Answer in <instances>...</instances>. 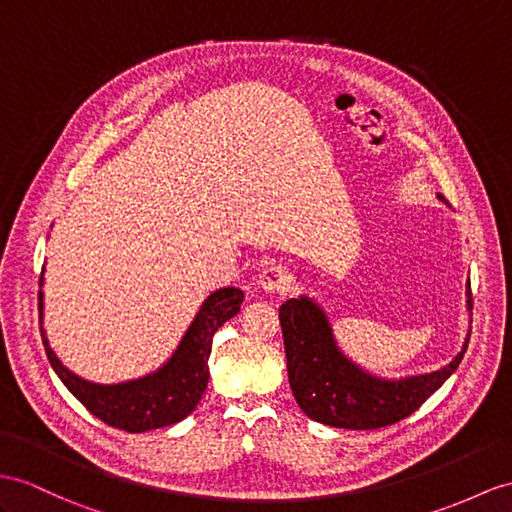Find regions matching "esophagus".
Wrapping results in <instances>:
<instances>
[{
	"mask_svg": "<svg viewBox=\"0 0 512 512\" xmlns=\"http://www.w3.org/2000/svg\"><path fill=\"white\" fill-rule=\"evenodd\" d=\"M258 284L269 293H284L291 289V273L282 265H267L258 273Z\"/></svg>",
	"mask_w": 512,
	"mask_h": 512,
	"instance_id": "34e87169",
	"label": "esophagus"
}]
</instances>
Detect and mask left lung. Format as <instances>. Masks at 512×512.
<instances>
[{"mask_svg": "<svg viewBox=\"0 0 512 512\" xmlns=\"http://www.w3.org/2000/svg\"><path fill=\"white\" fill-rule=\"evenodd\" d=\"M439 199L447 204L443 195ZM471 306L467 284V308ZM280 326L291 391L299 408L313 421L347 430H376L413 415L458 369L469 345L467 334L463 350L439 371L386 380L358 367L339 350L326 313L310 297L284 302Z\"/></svg>", "mask_w": 512, "mask_h": 512, "instance_id": "obj_1", "label": "left lung"}]
</instances>
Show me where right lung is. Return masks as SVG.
I'll return each instance as SVG.
<instances>
[{"instance_id": "1", "label": "right lung", "mask_w": 512, "mask_h": 512, "mask_svg": "<svg viewBox=\"0 0 512 512\" xmlns=\"http://www.w3.org/2000/svg\"><path fill=\"white\" fill-rule=\"evenodd\" d=\"M241 304L243 291L234 286L210 293L167 363L143 378L119 384H97L76 376L49 347L43 326L41 336L49 365L86 410L112 428L147 432L178 423L197 408L210 378L208 356L213 350V336L239 313ZM39 321L43 323V291H39Z\"/></svg>"}]
</instances>
